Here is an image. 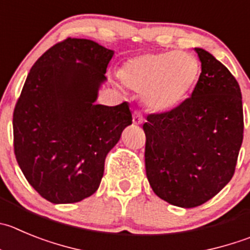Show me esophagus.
Listing matches in <instances>:
<instances>
[{
  "label": "esophagus",
  "instance_id": "34e87169",
  "mask_svg": "<svg viewBox=\"0 0 250 250\" xmlns=\"http://www.w3.org/2000/svg\"><path fill=\"white\" fill-rule=\"evenodd\" d=\"M143 123V116H142L141 111H134L133 112V125H141Z\"/></svg>",
  "mask_w": 250,
  "mask_h": 250
}]
</instances>
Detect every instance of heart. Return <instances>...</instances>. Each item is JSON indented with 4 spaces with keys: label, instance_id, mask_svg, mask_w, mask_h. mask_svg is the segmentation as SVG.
<instances>
[{
    "label": "heart",
    "instance_id": "heart-1",
    "mask_svg": "<svg viewBox=\"0 0 250 250\" xmlns=\"http://www.w3.org/2000/svg\"><path fill=\"white\" fill-rule=\"evenodd\" d=\"M197 59L186 51H164L129 59L120 69L121 81L144 93L154 111H169L186 97L199 76Z\"/></svg>",
    "mask_w": 250,
    "mask_h": 250
}]
</instances>
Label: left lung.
I'll return each mask as SVG.
<instances>
[{
  "label": "left lung",
  "instance_id": "8db88e82",
  "mask_svg": "<svg viewBox=\"0 0 250 250\" xmlns=\"http://www.w3.org/2000/svg\"><path fill=\"white\" fill-rule=\"evenodd\" d=\"M195 50L201 74L191 96L148 114L143 125L149 184L160 199L184 208L205 204L229 183L244 129L235 78L208 51Z\"/></svg>",
  "mask_w": 250,
  "mask_h": 250
}]
</instances>
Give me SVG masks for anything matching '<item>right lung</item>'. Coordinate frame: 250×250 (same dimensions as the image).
<instances>
[{
	"instance_id": "right-lung-1",
	"label": "right lung",
	"mask_w": 250,
	"mask_h": 250,
	"mask_svg": "<svg viewBox=\"0 0 250 250\" xmlns=\"http://www.w3.org/2000/svg\"><path fill=\"white\" fill-rule=\"evenodd\" d=\"M112 57L95 42L69 37L34 62L16 102V159L28 183L53 204L96 192L106 155L132 125L127 102L95 104Z\"/></svg>"
}]
</instances>
